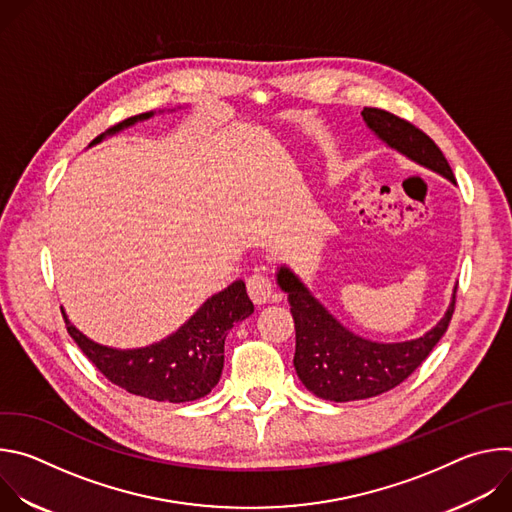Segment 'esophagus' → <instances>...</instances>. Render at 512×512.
Listing matches in <instances>:
<instances>
[{"label": "esophagus", "mask_w": 512, "mask_h": 512, "mask_svg": "<svg viewBox=\"0 0 512 512\" xmlns=\"http://www.w3.org/2000/svg\"><path fill=\"white\" fill-rule=\"evenodd\" d=\"M247 291H249V298L257 306H263L273 298V283L265 275H251L247 279Z\"/></svg>", "instance_id": "34e87169"}]
</instances>
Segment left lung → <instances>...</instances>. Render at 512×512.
<instances>
[{
  "label": "left lung",
  "instance_id": "obj_1",
  "mask_svg": "<svg viewBox=\"0 0 512 512\" xmlns=\"http://www.w3.org/2000/svg\"><path fill=\"white\" fill-rule=\"evenodd\" d=\"M360 115L391 150L456 184L446 156L421 129L375 107H364ZM275 277L287 294L296 324V373L308 391L336 403L377 397L403 383L446 334L456 304L454 287L444 318L423 336L403 342H377L342 326L287 265H281Z\"/></svg>",
  "mask_w": 512,
  "mask_h": 512
}]
</instances>
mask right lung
<instances>
[{
  "label": "right lung",
  "mask_w": 512,
  "mask_h": 512,
  "mask_svg": "<svg viewBox=\"0 0 512 512\" xmlns=\"http://www.w3.org/2000/svg\"><path fill=\"white\" fill-rule=\"evenodd\" d=\"M154 111L125 119L93 139L101 143L139 121L154 117ZM245 281L237 279L210 296L176 332L141 348H113L85 336L62 312L68 334L95 367L127 393L170 403H188L208 395L221 381L225 364V338L229 330L253 314Z\"/></svg>",
  "instance_id": "obj_1"
}]
</instances>
